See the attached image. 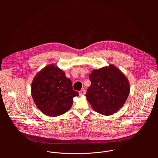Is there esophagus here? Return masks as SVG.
Segmentation results:
<instances>
[{
    "label": "esophagus",
    "instance_id": "34e87169",
    "mask_svg": "<svg viewBox=\"0 0 158 158\" xmlns=\"http://www.w3.org/2000/svg\"><path fill=\"white\" fill-rule=\"evenodd\" d=\"M79 94L81 95V96H82V95H84L85 94V90H84V89H82V90H81V91H79Z\"/></svg>",
    "mask_w": 158,
    "mask_h": 158
}]
</instances>
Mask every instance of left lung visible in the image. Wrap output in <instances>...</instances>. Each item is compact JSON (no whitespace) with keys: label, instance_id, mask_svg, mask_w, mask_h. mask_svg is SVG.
I'll return each instance as SVG.
<instances>
[{"label":"left lung","instance_id":"1","mask_svg":"<svg viewBox=\"0 0 158 158\" xmlns=\"http://www.w3.org/2000/svg\"><path fill=\"white\" fill-rule=\"evenodd\" d=\"M91 84L87 90L86 98L99 113L110 116L124 104L130 93L126 76L113 64L94 69L89 74Z\"/></svg>","mask_w":158,"mask_h":158}]
</instances>
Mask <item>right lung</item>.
<instances>
[{"mask_svg":"<svg viewBox=\"0 0 158 158\" xmlns=\"http://www.w3.org/2000/svg\"><path fill=\"white\" fill-rule=\"evenodd\" d=\"M31 94L37 107L50 117L60 116L69 110L73 98L79 96L65 73L52 64L44 67L35 76Z\"/></svg>","mask_w":158,"mask_h":158,"instance_id":"add662e5","label":"right lung"}]
</instances>
